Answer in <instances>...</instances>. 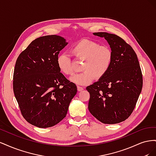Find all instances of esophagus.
Returning <instances> with one entry per match:
<instances>
[{
	"instance_id": "34e87169",
	"label": "esophagus",
	"mask_w": 156,
	"mask_h": 156,
	"mask_svg": "<svg viewBox=\"0 0 156 156\" xmlns=\"http://www.w3.org/2000/svg\"><path fill=\"white\" fill-rule=\"evenodd\" d=\"M77 90H78V91H82L83 90V88L82 87L77 86Z\"/></svg>"
}]
</instances>
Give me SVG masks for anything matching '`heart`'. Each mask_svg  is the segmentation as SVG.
Segmentation results:
<instances>
[{
	"label": "heart",
	"instance_id": "obj_1",
	"mask_svg": "<svg viewBox=\"0 0 156 156\" xmlns=\"http://www.w3.org/2000/svg\"><path fill=\"white\" fill-rule=\"evenodd\" d=\"M71 53L76 58L83 60L81 67L82 72L70 78L71 81L79 85L91 83L94 77L100 79L104 77L111 67L113 58L110 48L88 39L75 44L71 48ZM56 64L63 75H70L73 73L72 60L67 54H60L56 58Z\"/></svg>",
	"mask_w": 156,
	"mask_h": 156
}]
</instances>
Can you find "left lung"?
<instances>
[{"instance_id": "left-lung-1", "label": "left lung", "mask_w": 156, "mask_h": 156, "mask_svg": "<svg viewBox=\"0 0 156 156\" xmlns=\"http://www.w3.org/2000/svg\"><path fill=\"white\" fill-rule=\"evenodd\" d=\"M104 37L112 51L111 67L104 77L87 87L88 110L103 124L126 120L133 112L143 88V75L135 52L117 35L94 32Z\"/></svg>"}]
</instances>
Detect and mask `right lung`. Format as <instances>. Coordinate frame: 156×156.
Listing matches in <instances>:
<instances>
[{"instance_id":"1","label":"right lung","mask_w":156,"mask_h":156,"mask_svg":"<svg viewBox=\"0 0 156 156\" xmlns=\"http://www.w3.org/2000/svg\"><path fill=\"white\" fill-rule=\"evenodd\" d=\"M68 42L57 35L33 40L19 55L13 89L23 118L40 128L54 126L66 117L77 94L75 84L60 73L56 58Z\"/></svg>"}]
</instances>
